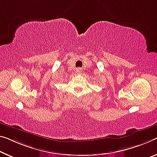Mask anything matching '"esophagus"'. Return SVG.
I'll return each mask as SVG.
<instances>
[{"instance_id":"esophagus-1","label":"esophagus","mask_w":157,"mask_h":157,"mask_svg":"<svg viewBox=\"0 0 157 157\" xmlns=\"http://www.w3.org/2000/svg\"><path fill=\"white\" fill-rule=\"evenodd\" d=\"M76 71L77 73H80V72L81 71V69L80 68H78V69H76Z\"/></svg>"}]
</instances>
